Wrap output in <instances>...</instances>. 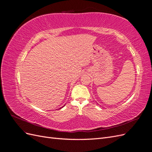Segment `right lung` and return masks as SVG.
<instances>
[{"label":"right lung","mask_w":152,"mask_h":152,"mask_svg":"<svg viewBox=\"0 0 152 152\" xmlns=\"http://www.w3.org/2000/svg\"><path fill=\"white\" fill-rule=\"evenodd\" d=\"M64 106H65V105H64Z\"/></svg>","instance_id":"obj_1"}]
</instances>
